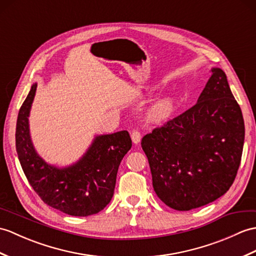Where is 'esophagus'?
I'll list each match as a JSON object with an SVG mask.
<instances>
[{
	"mask_svg": "<svg viewBox=\"0 0 256 256\" xmlns=\"http://www.w3.org/2000/svg\"><path fill=\"white\" fill-rule=\"evenodd\" d=\"M130 138H132V140L134 144H138L140 142V133L138 130H133L132 134H130Z\"/></svg>",
	"mask_w": 256,
	"mask_h": 256,
	"instance_id": "34e87169",
	"label": "esophagus"
}]
</instances>
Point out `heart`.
<instances>
[{
	"mask_svg": "<svg viewBox=\"0 0 256 256\" xmlns=\"http://www.w3.org/2000/svg\"><path fill=\"white\" fill-rule=\"evenodd\" d=\"M174 111V100L170 98H164L152 104L146 111V118L150 123H159L171 116Z\"/></svg>",
	"mask_w": 256,
	"mask_h": 256,
	"instance_id": "b5f03b06",
	"label": "heart"
}]
</instances>
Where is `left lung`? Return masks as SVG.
Instances as JSON below:
<instances>
[{"instance_id":"left-lung-1","label":"left lung","mask_w":256,"mask_h":256,"mask_svg":"<svg viewBox=\"0 0 256 256\" xmlns=\"http://www.w3.org/2000/svg\"><path fill=\"white\" fill-rule=\"evenodd\" d=\"M191 108L142 140L158 198L176 210L212 203L236 179L244 142V121L220 68Z\"/></svg>"}]
</instances>
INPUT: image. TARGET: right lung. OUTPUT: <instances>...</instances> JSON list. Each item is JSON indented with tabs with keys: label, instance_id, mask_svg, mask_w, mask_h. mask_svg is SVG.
I'll return each mask as SVG.
<instances>
[{
	"label": "right lung",
	"instance_id": "1",
	"mask_svg": "<svg viewBox=\"0 0 256 256\" xmlns=\"http://www.w3.org/2000/svg\"><path fill=\"white\" fill-rule=\"evenodd\" d=\"M37 84L22 104L16 124V150L28 182L44 203L70 216L94 215L110 203L121 160L132 147L128 130L97 136L78 162L58 169L34 152L28 116Z\"/></svg>",
	"mask_w": 256,
	"mask_h": 256
}]
</instances>
